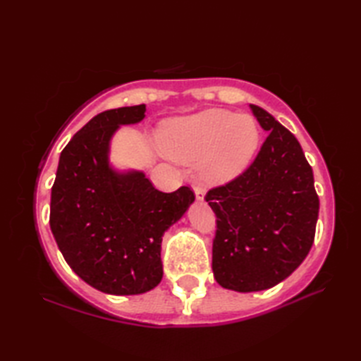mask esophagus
Wrapping results in <instances>:
<instances>
[{
	"instance_id": "obj_1",
	"label": "esophagus",
	"mask_w": 361,
	"mask_h": 361,
	"mask_svg": "<svg viewBox=\"0 0 361 361\" xmlns=\"http://www.w3.org/2000/svg\"><path fill=\"white\" fill-rule=\"evenodd\" d=\"M194 192H195V198L198 202L204 200V189L200 185H194Z\"/></svg>"
}]
</instances>
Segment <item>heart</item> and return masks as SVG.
<instances>
[{
  "label": "heart",
  "mask_w": 361,
  "mask_h": 361,
  "mask_svg": "<svg viewBox=\"0 0 361 361\" xmlns=\"http://www.w3.org/2000/svg\"><path fill=\"white\" fill-rule=\"evenodd\" d=\"M159 142L169 157L183 163L202 158L203 178L221 185L239 176L250 164L257 149L259 128L247 114L208 110L166 122L159 130Z\"/></svg>",
  "instance_id": "1"
}]
</instances>
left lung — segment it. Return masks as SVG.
Wrapping results in <instances>:
<instances>
[{
  "label": "left lung",
  "instance_id": "left-lung-1",
  "mask_svg": "<svg viewBox=\"0 0 361 361\" xmlns=\"http://www.w3.org/2000/svg\"><path fill=\"white\" fill-rule=\"evenodd\" d=\"M250 109L268 133L265 142L247 171L204 197L217 217L214 278L240 293L271 288L302 264L319 211L301 144L270 113Z\"/></svg>",
  "mask_w": 361,
  "mask_h": 361
}]
</instances>
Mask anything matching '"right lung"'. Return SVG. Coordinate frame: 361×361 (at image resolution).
I'll list each match as a JSON object with an SVG mask.
<instances>
[{"mask_svg": "<svg viewBox=\"0 0 361 361\" xmlns=\"http://www.w3.org/2000/svg\"><path fill=\"white\" fill-rule=\"evenodd\" d=\"M145 105L99 113L60 153L49 225L59 250L80 279L109 295H140L163 279L161 242L195 200L188 186L166 194L142 172L109 163L110 140L136 124Z\"/></svg>", "mask_w": 361, "mask_h": 361, "instance_id": "add662e5", "label": "right lung"}]
</instances>
